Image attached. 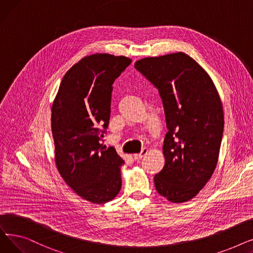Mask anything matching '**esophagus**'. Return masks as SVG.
Listing matches in <instances>:
<instances>
[{
    "instance_id": "obj_1",
    "label": "esophagus",
    "mask_w": 253,
    "mask_h": 253,
    "mask_svg": "<svg viewBox=\"0 0 253 253\" xmlns=\"http://www.w3.org/2000/svg\"><path fill=\"white\" fill-rule=\"evenodd\" d=\"M148 154V150L147 149H143L141 152H140V154H136V155H134L133 156V158H134V160H136V161H139V160H141V159Z\"/></svg>"
}]
</instances>
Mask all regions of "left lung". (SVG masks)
Returning <instances> with one entry per match:
<instances>
[{
  "label": "left lung",
  "mask_w": 253,
  "mask_h": 253,
  "mask_svg": "<svg viewBox=\"0 0 253 253\" xmlns=\"http://www.w3.org/2000/svg\"><path fill=\"white\" fill-rule=\"evenodd\" d=\"M134 68L158 89L166 117L165 165L154 177L156 190L170 202H187L217 164L224 125L217 90L200 64L182 52L142 58Z\"/></svg>",
  "instance_id": "obj_1"
}]
</instances>
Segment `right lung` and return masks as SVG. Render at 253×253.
Segmentation results:
<instances>
[{
    "label": "right lung",
    "instance_id": "add662e5",
    "mask_svg": "<svg viewBox=\"0 0 253 253\" xmlns=\"http://www.w3.org/2000/svg\"><path fill=\"white\" fill-rule=\"evenodd\" d=\"M131 59L97 53L66 72L51 109L55 163L73 191L94 204L109 202L122 187L124 160L101 138L109 126L113 84Z\"/></svg>",
    "mask_w": 253,
    "mask_h": 253
}]
</instances>
